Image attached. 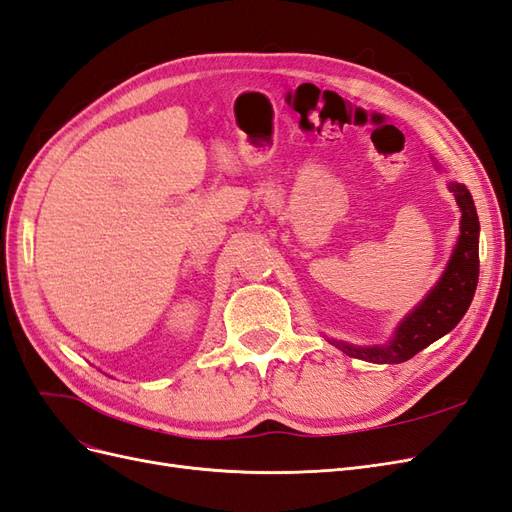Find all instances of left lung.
<instances>
[{
  "mask_svg": "<svg viewBox=\"0 0 512 512\" xmlns=\"http://www.w3.org/2000/svg\"><path fill=\"white\" fill-rule=\"evenodd\" d=\"M448 190L453 192L459 205L461 226L455 250L448 258L436 286L425 294L421 303L401 318L393 337L386 344L354 346L348 342H337V339H329V344L361 361L404 363L448 331H453L459 320L466 316L478 284L480 224L472 194L466 185L451 181Z\"/></svg>",
  "mask_w": 512,
  "mask_h": 512,
  "instance_id": "obj_1",
  "label": "left lung"
}]
</instances>
